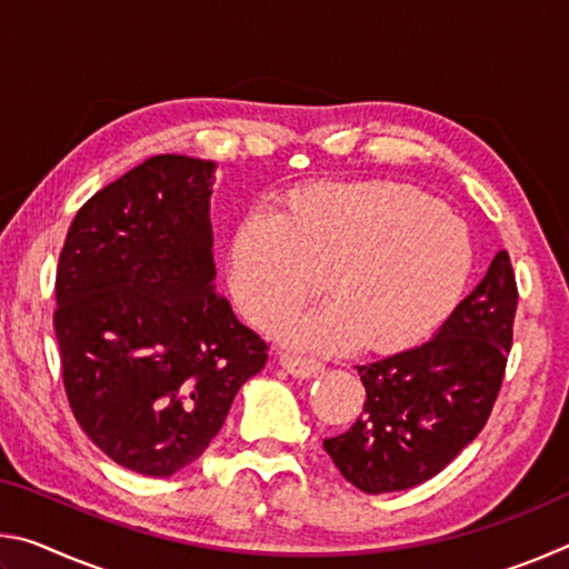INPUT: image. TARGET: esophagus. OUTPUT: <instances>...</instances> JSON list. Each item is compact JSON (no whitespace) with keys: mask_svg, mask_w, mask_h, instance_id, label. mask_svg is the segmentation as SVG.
<instances>
[{"mask_svg":"<svg viewBox=\"0 0 569 569\" xmlns=\"http://www.w3.org/2000/svg\"><path fill=\"white\" fill-rule=\"evenodd\" d=\"M281 366H283L288 373H291L293 379H313L316 373L323 371V363L321 361L303 359V356H296V353H283L281 356Z\"/></svg>","mask_w":569,"mask_h":569,"instance_id":"esophagus-1","label":"esophagus"}]
</instances>
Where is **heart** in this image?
Here are the masks:
<instances>
[{
  "mask_svg": "<svg viewBox=\"0 0 569 569\" xmlns=\"http://www.w3.org/2000/svg\"><path fill=\"white\" fill-rule=\"evenodd\" d=\"M230 291L263 323L313 293L329 303L271 323L296 349L393 351L455 311L475 271V238L419 188L389 180L296 190L278 216L253 213L230 243Z\"/></svg>",
  "mask_w": 569,
  "mask_h": 569,
  "instance_id": "heart-1",
  "label": "heart"
}]
</instances>
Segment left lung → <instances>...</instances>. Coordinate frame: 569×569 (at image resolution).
<instances>
[{
  "label": "left lung",
  "mask_w": 569,
  "mask_h": 569,
  "mask_svg": "<svg viewBox=\"0 0 569 569\" xmlns=\"http://www.w3.org/2000/svg\"><path fill=\"white\" fill-rule=\"evenodd\" d=\"M517 283L507 250L492 258L427 343L359 369L361 417L323 439L333 465L366 495L401 492L437 477L492 413L512 349Z\"/></svg>",
  "instance_id": "left-lung-1"
}]
</instances>
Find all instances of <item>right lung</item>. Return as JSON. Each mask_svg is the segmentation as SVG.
I'll use <instances>...</instances> for the list:
<instances>
[{
    "label": "right lung",
    "mask_w": 569,
    "mask_h": 569,
    "mask_svg": "<svg viewBox=\"0 0 569 569\" xmlns=\"http://www.w3.org/2000/svg\"><path fill=\"white\" fill-rule=\"evenodd\" d=\"M216 168L170 152L140 162L77 210L57 266L54 336L74 419L146 477L203 455L268 359L216 293Z\"/></svg>",
    "instance_id": "obj_1"
}]
</instances>
